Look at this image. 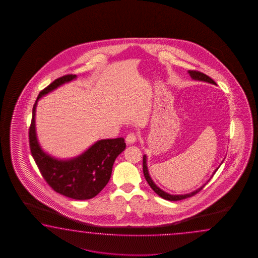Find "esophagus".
Listing matches in <instances>:
<instances>
[{
  "mask_svg": "<svg viewBox=\"0 0 258 258\" xmlns=\"http://www.w3.org/2000/svg\"><path fill=\"white\" fill-rule=\"evenodd\" d=\"M137 135L135 133H130L127 135L126 143L127 144H135L137 142Z\"/></svg>",
  "mask_w": 258,
  "mask_h": 258,
  "instance_id": "esophagus-1",
  "label": "esophagus"
}]
</instances>
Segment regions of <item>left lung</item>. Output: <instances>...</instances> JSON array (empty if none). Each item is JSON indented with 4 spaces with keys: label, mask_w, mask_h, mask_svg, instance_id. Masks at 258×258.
I'll return each instance as SVG.
<instances>
[{
    "label": "left lung",
    "mask_w": 258,
    "mask_h": 258,
    "mask_svg": "<svg viewBox=\"0 0 258 258\" xmlns=\"http://www.w3.org/2000/svg\"><path fill=\"white\" fill-rule=\"evenodd\" d=\"M188 74L190 75V77H192L194 80L204 81V82H208L210 83V84H213V85H217L212 78H210L209 76L205 75V74L201 73V72L189 70ZM221 163H222V162H221ZM218 169H219V168H218ZM218 169L215 170L214 172H213V175H214L215 172L217 171ZM143 171H144V175H145L146 180L148 181L149 186L153 189L154 192H156L157 195H159L160 198L166 199V200H169V201H179V200H182V199H185V198H191L192 196H195L196 194L200 192L209 181H209H207V183H205L204 185H202L200 188H198V190H196V191H194V192H190V194H185V195H177V196H176V195H170V194H168V192H164L163 190H161L160 188H159V187L157 186V185L154 183V181H152L151 177L149 176V173H148V165H147V156H146V155L143 157Z\"/></svg>",
    "instance_id": "8db88e82"
}]
</instances>
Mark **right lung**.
I'll list each match as a JSON object with an SVG mask.
<instances>
[{
  "instance_id": "right-lung-1",
  "label": "right lung",
  "mask_w": 258,
  "mask_h": 258,
  "mask_svg": "<svg viewBox=\"0 0 258 258\" xmlns=\"http://www.w3.org/2000/svg\"><path fill=\"white\" fill-rule=\"evenodd\" d=\"M76 78V75L59 77L39 92L33 106L28 135L32 157L49 186L67 198L86 200L96 197L107 185L116 158L124 150L126 145L122 137L102 139L81 155L66 160L55 159L40 148L35 125L36 107L39 99Z\"/></svg>"
}]
</instances>
